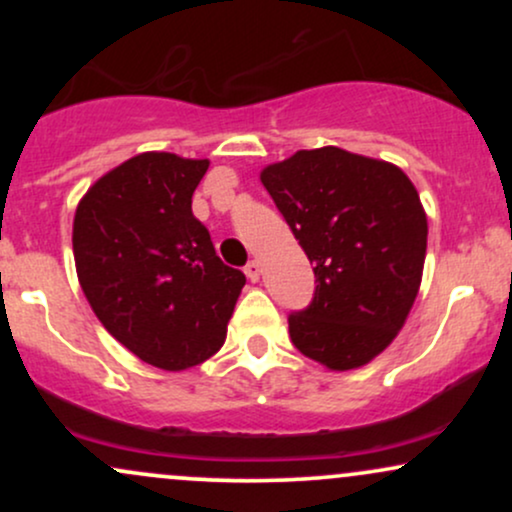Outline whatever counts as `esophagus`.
Wrapping results in <instances>:
<instances>
[{"mask_svg": "<svg viewBox=\"0 0 512 512\" xmlns=\"http://www.w3.org/2000/svg\"><path fill=\"white\" fill-rule=\"evenodd\" d=\"M260 272H262V269H260V262H257V260L245 264V276H248L252 284H255V281H260Z\"/></svg>", "mask_w": 512, "mask_h": 512, "instance_id": "34e87169", "label": "esophagus"}]
</instances>
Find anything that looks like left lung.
<instances>
[{"label": "left lung", "mask_w": 512, "mask_h": 512, "mask_svg": "<svg viewBox=\"0 0 512 512\" xmlns=\"http://www.w3.org/2000/svg\"><path fill=\"white\" fill-rule=\"evenodd\" d=\"M315 272V298L289 317L291 342L330 370L361 368L407 322L421 286L428 221L395 163L322 146L262 168Z\"/></svg>", "instance_id": "left-lung-1"}]
</instances>
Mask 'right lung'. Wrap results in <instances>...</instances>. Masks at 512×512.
Returning a JSON list of instances; mask_svg holds the SVG:
<instances>
[{
	"instance_id": "1",
	"label": "right lung",
	"mask_w": 512,
	"mask_h": 512,
	"mask_svg": "<svg viewBox=\"0 0 512 512\" xmlns=\"http://www.w3.org/2000/svg\"><path fill=\"white\" fill-rule=\"evenodd\" d=\"M207 168V158L146 151L93 182L74 214L76 276L88 305L117 342L170 373L221 349L245 286L192 214Z\"/></svg>"
}]
</instances>
